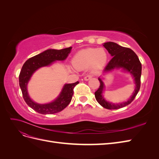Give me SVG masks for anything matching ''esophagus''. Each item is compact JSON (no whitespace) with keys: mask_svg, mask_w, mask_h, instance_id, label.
Instances as JSON below:
<instances>
[{"mask_svg":"<svg viewBox=\"0 0 159 159\" xmlns=\"http://www.w3.org/2000/svg\"><path fill=\"white\" fill-rule=\"evenodd\" d=\"M93 77V75H91V74H89V75H86L85 78H84V80H85V81H88V80H90L91 78H92Z\"/></svg>","mask_w":159,"mask_h":159,"instance_id":"34e87169","label":"esophagus"}]
</instances>
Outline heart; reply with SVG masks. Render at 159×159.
Here are the masks:
<instances>
[{
  "label": "heart",
  "instance_id": "1",
  "mask_svg": "<svg viewBox=\"0 0 159 159\" xmlns=\"http://www.w3.org/2000/svg\"><path fill=\"white\" fill-rule=\"evenodd\" d=\"M107 54L103 48H88L80 51L74 56L72 63L75 68L82 70L92 66L100 68L106 62Z\"/></svg>",
  "mask_w": 159,
  "mask_h": 159
}]
</instances>
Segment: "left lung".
Masks as SVG:
<instances>
[{
	"mask_svg": "<svg viewBox=\"0 0 159 159\" xmlns=\"http://www.w3.org/2000/svg\"><path fill=\"white\" fill-rule=\"evenodd\" d=\"M103 46L113 57L112 59L109 61L106 67L105 68V71L106 72L111 71L115 68H123L133 75L134 82H135L136 85L133 95L127 102L119 104H113L107 102L103 98L102 93L104 88V84L102 80L100 78L98 79L100 85L98 89L95 92L96 100L102 107L105 109H118L125 107L131 103L134 99L135 98L139 89H140L142 70L141 63L137 55L131 49L121 46L116 44V43L112 42L105 43Z\"/></svg>",
	"mask_w": 159,
	"mask_h": 159,
	"instance_id": "1",
	"label": "left lung"
}]
</instances>
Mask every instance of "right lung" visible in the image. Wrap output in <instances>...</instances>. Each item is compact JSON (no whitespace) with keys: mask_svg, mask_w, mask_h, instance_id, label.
<instances>
[{"mask_svg":"<svg viewBox=\"0 0 159 159\" xmlns=\"http://www.w3.org/2000/svg\"><path fill=\"white\" fill-rule=\"evenodd\" d=\"M71 49V47L61 50H47L30 57L22 66L19 75V85L25 102L36 112L41 114H54L60 112L70 103L74 94V89L79 84L78 81L66 84L59 97L53 102L47 104H38L34 102L28 94L26 86L32 75L36 70L43 66H49L56 60H64L68 57Z\"/></svg>","mask_w":159,"mask_h":159,"instance_id":"obj_1","label":"right lung"}]
</instances>
